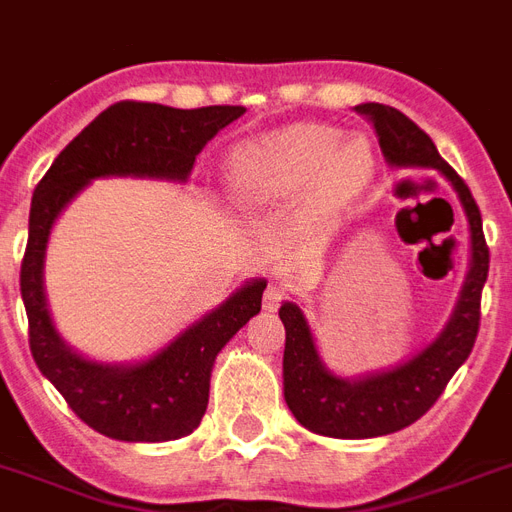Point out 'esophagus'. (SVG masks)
Returning <instances> with one entry per match:
<instances>
[{"label":"esophagus","instance_id":"1","mask_svg":"<svg viewBox=\"0 0 512 512\" xmlns=\"http://www.w3.org/2000/svg\"><path fill=\"white\" fill-rule=\"evenodd\" d=\"M281 300H284V287H281V284H276V281H271V284L265 287L263 308L265 311H276V308L281 305Z\"/></svg>","mask_w":512,"mask_h":512}]
</instances>
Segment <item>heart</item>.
<instances>
[{
    "label": "heart",
    "mask_w": 512,
    "mask_h": 512,
    "mask_svg": "<svg viewBox=\"0 0 512 512\" xmlns=\"http://www.w3.org/2000/svg\"><path fill=\"white\" fill-rule=\"evenodd\" d=\"M374 175V151L361 135L332 124L300 122L255 138L233 154V177L244 193L284 199L305 191L303 215L327 220L348 207Z\"/></svg>",
    "instance_id": "obj_1"
}]
</instances>
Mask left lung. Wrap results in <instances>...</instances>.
<instances>
[{"label":"left lung","instance_id":"obj_1","mask_svg":"<svg viewBox=\"0 0 512 512\" xmlns=\"http://www.w3.org/2000/svg\"><path fill=\"white\" fill-rule=\"evenodd\" d=\"M358 114L372 119L385 162L390 167H428L446 177L460 199L470 231L468 276L452 316L428 345L385 369L342 377L319 353L303 308L281 303L279 319L287 329L284 342V401L303 428L329 438H377L404 430L436 404L446 382L465 364L481 321V289L489 276V247L473 193L441 159L433 140L404 116L382 103H361Z\"/></svg>","mask_w":512,"mask_h":512}]
</instances>
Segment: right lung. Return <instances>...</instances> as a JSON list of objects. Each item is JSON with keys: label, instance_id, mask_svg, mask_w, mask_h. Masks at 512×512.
<instances>
[{"label": "right lung", "instance_id": "right-lung-1", "mask_svg": "<svg viewBox=\"0 0 512 512\" xmlns=\"http://www.w3.org/2000/svg\"><path fill=\"white\" fill-rule=\"evenodd\" d=\"M244 106L170 108L124 100L84 127L39 180L28 215V247L20 265V295L28 342L39 372L58 388L92 430L130 444L175 441L199 428L207 412L217 353L260 313L268 281L249 279L223 303L140 361L108 364L74 350L55 327L44 289L52 225L79 193L100 177H148L185 183L196 156Z\"/></svg>", "mask_w": 512, "mask_h": 512}]
</instances>
